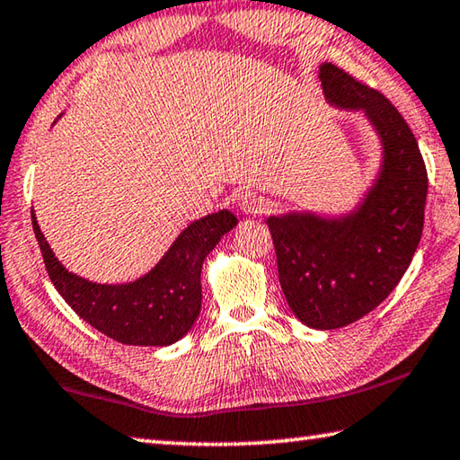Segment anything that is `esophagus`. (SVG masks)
<instances>
[{
	"label": "esophagus",
	"mask_w": 460,
	"mask_h": 460,
	"mask_svg": "<svg viewBox=\"0 0 460 460\" xmlns=\"http://www.w3.org/2000/svg\"><path fill=\"white\" fill-rule=\"evenodd\" d=\"M238 209L246 216H259L264 212V199L256 191H243L238 196Z\"/></svg>",
	"instance_id": "1"
}]
</instances>
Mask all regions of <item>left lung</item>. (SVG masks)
<instances>
[{
    "mask_svg": "<svg viewBox=\"0 0 460 460\" xmlns=\"http://www.w3.org/2000/svg\"><path fill=\"white\" fill-rule=\"evenodd\" d=\"M329 104L364 111L382 141L377 180L353 212L270 216L279 280L296 319L313 329H340L388 296L420 243L429 175L416 137L382 93L325 62L319 68Z\"/></svg>",
    "mask_w": 460,
    "mask_h": 460,
    "instance_id": "obj_1",
    "label": "left lung"
}]
</instances>
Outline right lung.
<instances>
[{"label": "right lung", "instance_id": "obj_1", "mask_svg": "<svg viewBox=\"0 0 460 460\" xmlns=\"http://www.w3.org/2000/svg\"><path fill=\"white\" fill-rule=\"evenodd\" d=\"M238 224L228 209L191 222L147 275L123 285H99L68 272L40 230L31 226L48 277L80 319L125 345H172L190 332L201 309V264L220 238Z\"/></svg>", "mask_w": 460, "mask_h": 460}]
</instances>
